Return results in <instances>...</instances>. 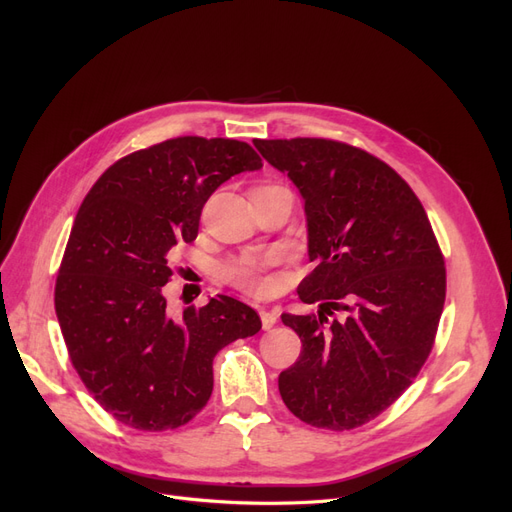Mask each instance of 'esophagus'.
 Instances as JSON below:
<instances>
[{
    "instance_id": "obj_1",
    "label": "esophagus",
    "mask_w": 512,
    "mask_h": 512,
    "mask_svg": "<svg viewBox=\"0 0 512 512\" xmlns=\"http://www.w3.org/2000/svg\"><path fill=\"white\" fill-rule=\"evenodd\" d=\"M259 315H261L263 330H272L278 324V313L276 311H261Z\"/></svg>"
}]
</instances>
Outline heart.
Segmentation results:
<instances>
[{"instance_id":"1","label":"heart","mask_w":512,"mask_h":512,"mask_svg":"<svg viewBox=\"0 0 512 512\" xmlns=\"http://www.w3.org/2000/svg\"><path fill=\"white\" fill-rule=\"evenodd\" d=\"M265 259H257V257H245L238 259L234 263H230L224 276L236 284L242 290L249 292H261L265 288V278H263V270H265Z\"/></svg>"}]
</instances>
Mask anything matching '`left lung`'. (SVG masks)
Instances as JSON below:
<instances>
[{
	"label": "left lung",
	"instance_id": "8db88e82",
	"mask_svg": "<svg viewBox=\"0 0 512 512\" xmlns=\"http://www.w3.org/2000/svg\"><path fill=\"white\" fill-rule=\"evenodd\" d=\"M267 164L305 201L309 261L299 284L317 315L282 313L303 342L280 373L301 421L353 429L386 411L423 367L446 299L444 259L427 213L390 166L328 139L261 141ZM342 310L340 318L327 315Z\"/></svg>",
	"mask_w": 512,
	"mask_h": 512
}]
</instances>
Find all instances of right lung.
Returning <instances> with one entry per match:
<instances>
[{
  "label": "right lung",
  "mask_w": 512,
  "mask_h": 512,
  "mask_svg": "<svg viewBox=\"0 0 512 512\" xmlns=\"http://www.w3.org/2000/svg\"><path fill=\"white\" fill-rule=\"evenodd\" d=\"M261 166L242 141L178 137L116 161L80 205L56 315L80 380L120 423L143 432L188 423L211 396L213 357L261 330L257 311L226 294L174 319L161 290L215 188Z\"/></svg>",
  "instance_id": "obj_1"
}]
</instances>
